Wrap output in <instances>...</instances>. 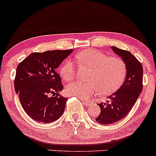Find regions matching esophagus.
<instances>
[{"instance_id":"1","label":"esophagus","mask_w":156,"mask_h":156,"mask_svg":"<svg viewBox=\"0 0 156 156\" xmlns=\"http://www.w3.org/2000/svg\"><path fill=\"white\" fill-rule=\"evenodd\" d=\"M81 100H82V102H83V104L85 105H86V106L89 107V106H90L91 105V102H89V101L86 100V99H82Z\"/></svg>"}]
</instances>
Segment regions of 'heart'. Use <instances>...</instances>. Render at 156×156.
Listing matches in <instances>:
<instances>
[{
  "mask_svg": "<svg viewBox=\"0 0 156 156\" xmlns=\"http://www.w3.org/2000/svg\"><path fill=\"white\" fill-rule=\"evenodd\" d=\"M77 62L81 66L92 69L89 76V81L75 80L65 87L70 96L87 99L98 92L102 95L115 92L124 83L127 76V66L125 61L118 56L109 57L98 50L83 51L76 55ZM76 64L67 59L59 69L60 76L66 81L71 80L76 75Z\"/></svg>",
  "mask_w": 156,
  "mask_h": 156,
  "instance_id": "b5f03b06",
  "label": "heart"
}]
</instances>
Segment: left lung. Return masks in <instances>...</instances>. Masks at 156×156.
I'll list each match as a JSON object with an SVG mask.
<instances>
[{
  "mask_svg": "<svg viewBox=\"0 0 156 156\" xmlns=\"http://www.w3.org/2000/svg\"><path fill=\"white\" fill-rule=\"evenodd\" d=\"M112 48L125 61L127 76L121 87L108 97L106 102L98 104L100 114L96 121L104 125L116 123L128 115L143 87V68L141 62L129 51L120 49L115 46H112Z\"/></svg>",
  "mask_w": 156,
  "mask_h": 156,
  "instance_id": "left-lung-1",
  "label": "left lung"
}]
</instances>
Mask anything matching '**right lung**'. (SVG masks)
I'll return each mask as SVG.
<instances>
[{"instance_id":"right-lung-1","label":"right lung","mask_w":156,"mask_h":156,"mask_svg":"<svg viewBox=\"0 0 156 156\" xmlns=\"http://www.w3.org/2000/svg\"><path fill=\"white\" fill-rule=\"evenodd\" d=\"M73 49L35 52L18 65L14 89L20 103L32 119L53 122L63 114L66 97L59 95L63 85L56 69Z\"/></svg>"}]
</instances>
